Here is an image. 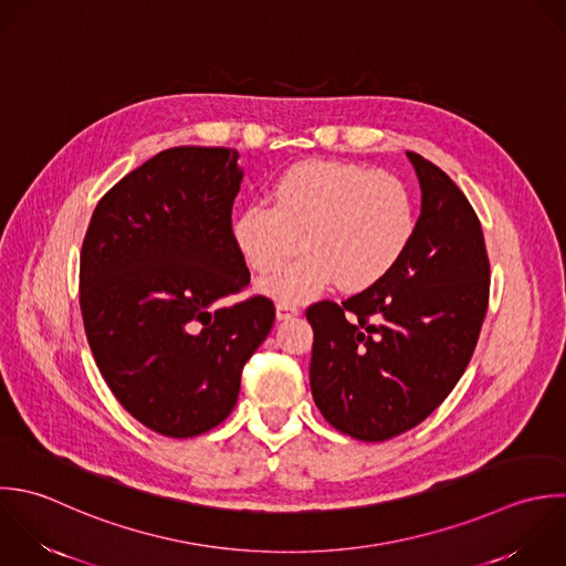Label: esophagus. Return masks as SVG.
I'll return each mask as SVG.
<instances>
[{
    "label": "esophagus",
    "mask_w": 566,
    "mask_h": 566,
    "mask_svg": "<svg viewBox=\"0 0 566 566\" xmlns=\"http://www.w3.org/2000/svg\"><path fill=\"white\" fill-rule=\"evenodd\" d=\"M297 313H300V308L293 306V304H286V302H280V304L275 306L277 319H291V317H295Z\"/></svg>",
    "instance_id": "obj_1"
}]
</instances>
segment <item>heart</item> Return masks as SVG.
I'll return each mask as SVG.
<instances>
[{
    "label": "heart",
    "instance_id": "1",
    "mask_svg": "<svg viewBox=\"0 0 566 566\" xmlns=\"http://www.w3.org/2000/svg\"><path fill=\"white\" fill-rule=\"evenodd\" d=\"M271 200L247 205L233 220V238L258 273L280 269L302 242L306 253L260 284L286 304L306 302L333 282L346 293L377 284L417 231L410 187L355 163L291 165L271 185Z\"/></svg>",
    "mask_w": 566,
    "mask_h": 566
}]
</instances>
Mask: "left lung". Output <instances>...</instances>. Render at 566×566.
Instances as JSON below:
<instances>
[{
	"label": "left lung",
	"mask_w": 566,
	"mask_h": 566,
	"mask_svg": "<svg viewBox=\"0 0 566 566\" xmlns=\"http://www.w3.org/2000/svg\"><path fill=\"white\" fill-rule=\"evenodd\" d=\"M421 216L399 264L342 304L306 308L311 390L339 432L388 441L428 419L463 377L488 313L490 258L481 220L457 182L408 151Z\"/></svg>",
	"instance_id": "1"
}]
</instances>
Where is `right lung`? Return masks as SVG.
Wrapping results in <instances>:
<instances>
[{"instance_id": "obj_1", "label": "right lung", "mask_w": 566, "mask_h": 566, "mask_svg": "<svg viewBox=\"0 0 566 566\" xmlns=\"http://www.w3.org/2000/svg\"><path fill=\"white\" fill-rule=\"evenodd\" d=\"M229 147H171L118 180L81 247V315L116 401L145 428L189 439L222 423L275 306L249 286L231 209L242 169Z\"/></svg>"}]
</instances>
